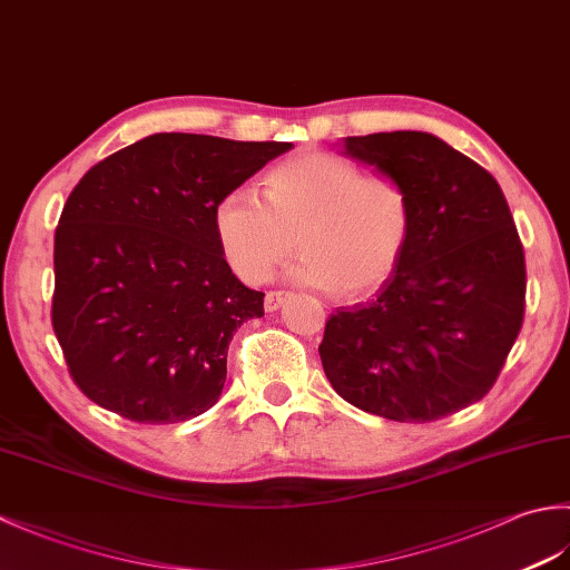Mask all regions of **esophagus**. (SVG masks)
I'll return each instance as SVG.
<instances>
[{
    "mask_svg": "<svg viewBox=\"0 0 570 570\" xmlns=\"http://www.w3.org/2000/svg\"><path fill=\"white\" fill-rule=\"evenodd\" d=\"M286 298H288V292H266V296H264V308H266V311H276L278 306L284 304Z\"/></svg>",
    "mask_w": 570,
    "mask_h": 570,
    "instance_id": "esophagus-1",
    "label": "esophagus"
}]
</instances>
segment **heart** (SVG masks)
Segmentation results:
<instances>
[{
  "label": "heart",
  "instance_id": "obj_1",
  "mask_svg": "<svg viewBox=\"0 0 570 570\" xmlns=\"http://www.w3.org/2000/svg\"><path fill=\"white\" fill-rule=\"evenodd\" d=\"M262 199L247 188L217 198L213 229L225 262L247 284H264L288 254L301 284L370 298L392 282L414 229V208L402 184L365 176L328 151H304L262 178Z\"/></svg>",
  "mask_w": 570,
  "mask_h": 570
}]
</instances>
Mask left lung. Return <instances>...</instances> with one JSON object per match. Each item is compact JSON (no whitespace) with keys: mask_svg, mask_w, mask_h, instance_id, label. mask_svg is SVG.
Returning <instances> with one entry per match:
<instances>
[{"mask_svg":"<svg viewBox=\"0 0 570 570\" xmlns=\"http://www.w3.org/2000/svg\"><path fill=\"white\" fill-rule=\"evenodd\" d=\"M345 154L404 186L414 229L392 282L325 323V377L374 416H451L492 390L522 331L527 266L510 205L485 168L426 131L347 137Z\"/></svg>","mask_w":570,"mask_h":570,"instance_id":"left-lung-1","label":"left lung"}]
</instances>
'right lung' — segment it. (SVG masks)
<instances>
[{
  "label": "right lung",
  "mask_w": 570,
  "mask_h": 570,
  "mask_svg": "<svg viewBox=\"0 0 570 570\" xmlns=\"http://www.w3.org/2000/svg\"><path fill=\"white\" fill-rule=\"evenodd\" d=\"M288 149L161 131L80 178L56 227L51 321L90 402L178 423L220 399L229 341L264 316V294L229 269L213 208Z\"/></svg>",
  "instance_id": "add662e5"
}]
</instances>
